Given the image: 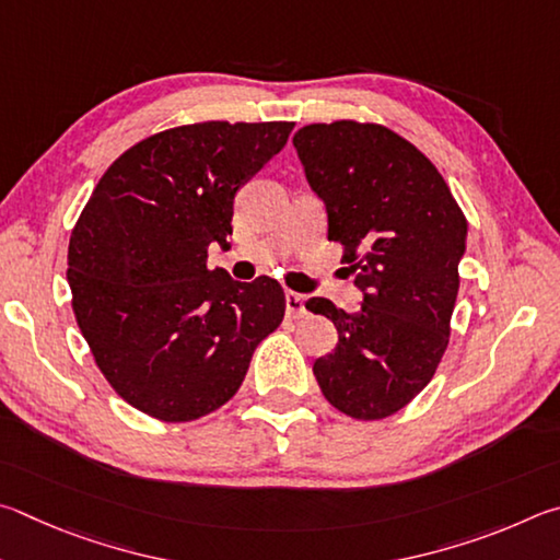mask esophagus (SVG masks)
I'll return each mask as SVG.
<instances>
[{"instance_id":"34e87169","label":"esophagus","mask_w":560,"mask_h":560,"mask_svg":"<svg viewBox=\"0 0 560 560\" xmlns=\"http://www.w3.org/2000/svg\"><path fill=\"white\" fill-rule=\"evenodd\" d=\"M285 310H288V317H292V319L305 317L307 315L305 298L298 295V292H288V295H285Z\"/></svg>"}]
</instances>
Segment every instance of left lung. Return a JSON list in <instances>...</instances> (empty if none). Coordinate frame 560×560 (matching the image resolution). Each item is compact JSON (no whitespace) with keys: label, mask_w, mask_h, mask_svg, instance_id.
Wrapping results in <instances>:
<instances>
[{"label":"left lung","mask_w":560,"mask_h":560,"mask_svg":"<svg viewBox=\"0 0 560 560\" xmlns=\"http://www.w3.org/2000/svg\"><path fill=\"white\" fill-rule=\"evenodd\" d=\"M292 142L327 203V238L364 290L359 312L307 302L339 331L312 371L341 413L388 418L430 384L447 349L467 219L435 164L384 125L315 122Z\"/></svg>","instance_id":"left-lung-1"}]
</instances>
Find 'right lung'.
Wrapping results in <instances>:
<instances>
[{
    "mask_svg": "<svg viewBox=\"0 0 560 560\" xmlns=\"http://www.w3.org/2000/svg\"><path fill=\"white\" fill-rule=\"evenodd\" d=\"M295 122L206 120L144 137L107 166L68 243L75 322L115 394L164 423L219 410L285 317L272 278L206 265L233 196Z\"/></svg>",
    "mask_w": 560,
    "mask_h": 560,
    "instance_id": "add662e5",
    "label": "right lung"
}]
</instances>
